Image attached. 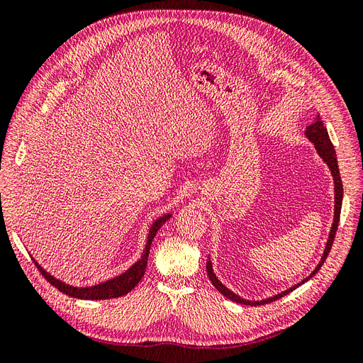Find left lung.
I'll return each mask as SVG.
<instances>
[{
  "label": "left lung",
  "mask_w": 363,
  "mask_h": 363,
  "mask_svg": "<svg viewBox=\"0 0 363 363\" xmlns=\"http://www.w3.org/2000/svg\"><path fill=\"white\" fill-rule=\"evenodd\" d=\"M304 136L309 139L312 144L315 145L316 148V152L320 155V157L327 163L328 169H330L332 172V177H333V184H335V215H333V223H332V227H330V233H328V239L325 242V248H324V252L321 256V260L320 263H318L316 268L312 271V274L309 277H306L304 280H301L300 283L294 284L292 288L283 291L277 295H272L269 296V298H265V300H260V301H250V300H245V298H240L239 295H236L233 291H230L227 286H224V284L218 280L216 274L213 272V268H212V260L211 257H208L207 263H206V269H207V276L208 279H211L213 286L221 292L224 296H227V298H230L232 301H236V303H240V304H247V306H259V304H268L271 301H276L279 298H281V296L288 295L289 292H292L294 289H296L298 286H301L303 283H306L307 280H311L315 274L320 271V268L324 265V262L328 256V252H330L332 250V244L335 240V235H336V230H337V225H339V216H340V207H342V196H344V188H342V180H340V175H339V167H337V159H336V151H335V147L332 144L330 138H328V131L325 128V125L323 124V121L320 118V115H318L315 118V123L311 124L309 127L306 128L304 131Z\"/></svg>",
  "instance_id": "obj_1"
}]
</instances>
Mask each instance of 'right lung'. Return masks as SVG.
<instances>
[{"label":"right lung","instance_id":"add662e5","mask_svg":"<svg viewBox=\"0 0 363 363\" xmlns=\"http://www.w3.org/2000/svg\"><path fill=\"white\" fill-rule=\"evenodd\" d=\"M171 216H172L171 213L162 215L160 218L156 219L155 223L151 224V227L148 230V236H147V244H145L144 252H142V256H140L139 260H136L133 265H131L125 272L119 274L118 277H113L111 280H106L103 283L94 284V286H86V288L71 286V284L65 283V281L56 279L54 276H51V274L43 269L35 259H33V262H35V265L42 272V276L45 277L52 284L54 288L59 289L63 294L72 296V298H80V300H108V298H116V296H123V295L128 294L140 281V279L144 277L147 263H148V255H150V247H151L152 239H155V236L160 230V227L164 223H167Z\"/></svg>","mask_w":363,"mask_h":363}]
</instances>
